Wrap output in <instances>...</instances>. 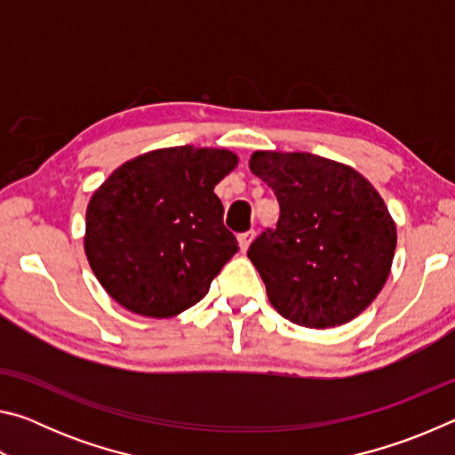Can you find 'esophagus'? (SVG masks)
Returning <instances> with one entry per match:
<instances>
[{
  "label": "esophagus",
  "instance_id": "1",
  "mask_svg": "<svg viewBox=\"0 0 455 455\" xmlns=\"http://www.w3.org/2000/svg\"><path fill=\"white\" fill-rule=\"evenodd\" d=\"M252 236H255V233H252V230H246V233L238 235V246H241V251H243V252H244L246 249H249V244H251V241H252Z\"/></svg>",
  "mask_w": 455,
  "mask_h": 455
}]
</instances>
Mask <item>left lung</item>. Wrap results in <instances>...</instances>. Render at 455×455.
<instances>
[{"mask_svg": "<svg viewBox=\"0 0 455 455\" xmlns=\"http://www.w3.org/2000/svg\"><path fill=\"white\" fill-rule=\"evenodd\" d=\"M251 172L281 206L246 255L271 305L309 329L343 325L379 295L394 263L397 228L375 187L355 168L309 152L257 150Z\"/></svg>", "mask_w": 455, "mask_h": 455, "instance_id": "8db88e82", "label": "left lung"}]
</instances>
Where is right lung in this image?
<instances>
[{"label":"right lung","mask_w":455,"mask_h":455,"mask_svg":"<svg viewBox=\"0 0 455 455\" xmlns=\"http://www.w3.org/2000/svg\"><path fill=\"white\" fill-rule=\"evenodd\" d=\"M238 164L227 148L172 146L118 166L92 195L84 251L114 301L166 319L196 305L238 251L214 187Z\"/></svg>","instance_id":"obj_1"}]
</instances>
